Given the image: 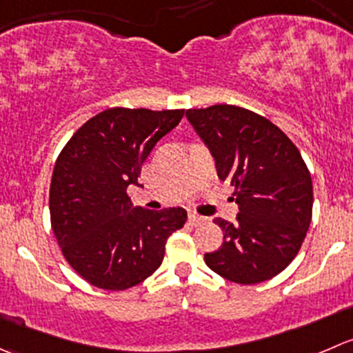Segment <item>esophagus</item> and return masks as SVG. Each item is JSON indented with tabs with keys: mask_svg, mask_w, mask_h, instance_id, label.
<instances>
[{
	"mask_svg": "<svg viewBox=\"0 0 353 353\" xmlns=\"http://www.w3.org/2000/svg\"><path fill=\"white\" fill-rule=\"evenodd\" d=\"M188 219H190L191 224H200V222L205 221V217H201V215L194 214V212H190V214H188Z\"/></svg>",
	"mask_w": 353,
	"mask_h": 353,
	"instance_id": "esophagus-1",
	"label": "esophagus"
}]
</instances>
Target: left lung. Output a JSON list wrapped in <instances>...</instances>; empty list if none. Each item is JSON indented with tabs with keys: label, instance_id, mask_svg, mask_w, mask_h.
I'll list each match as a JSON object with an SVG mask.
<instances>
[{
	"label": "left lung",
	"instance_id": "1",
	"mask_svg": "<svg viewBox=\"0 0 353 353\" xmlns=\"http://www.w3.org/2000/svg\"><path fill=\"white\" fill-rule=\"evenodd\" d=\"M198 138L214 157L219 179L236 188L234 224L215 219L224 243L205 253L222 278L256 285L288 268L312 219V179L288 136L246 108L214 105L188 110Z\"/></svg>",
	"mask_w": 353,
	"mask_h": 353
}]
</instances>
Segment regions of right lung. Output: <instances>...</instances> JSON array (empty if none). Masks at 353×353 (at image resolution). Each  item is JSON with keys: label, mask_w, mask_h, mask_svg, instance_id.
Returning <instances> with one entry per match:
<instances>
[{"label": "right lung", "mask_w": 353, "mask_h": 353, "mask_svg": "<svg viewBox=\"0 0 353 353\" xmlns=\"http://www.w3.org/2000/svg\"><path fill=\"white\" fill-rule=\"evenodd\" d=\"M184 110L108 108L85 122L54 163L50 214L54 238L79 276L121 292L152 276L167 238L188 214L181 207H134L128 186H139L141 165Z\"/></svg>", "instance_id": "1"}]
</instances>
